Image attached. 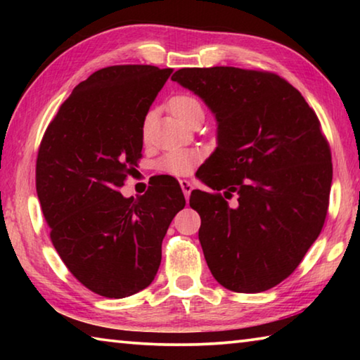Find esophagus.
Here are the masks:
<instances>
[{"label":"esophagus","instance_id":"34e87169","mask_svg":"<svg viewBox=\"0 0 360 360\" xmlns=\"http://www.w3.org/2000/svg\"><path fill=\"white\" fill-rule=\"evenodd\" d=\"M179 184H181L182 193H184L186 200H188V197H191V192L193 191V186H192V182H191V181H187V179H181V181H179Z\"/></svg>","mask_w":360,"mask_h":360}]
</instances>
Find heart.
Returning <instances> with one entry per match:
<instances>
[{"label": "heart", "instance_id": "obj_1", "mask_svg": "<svg viewBox=\"0 0 360 360\" xmlns=\"http://www.w3.org/2000/svg\"><path fill=\"white\" fill-rule=\"evenodd\" d=\"M169 109L181 122L187 124L195 115L203 114V108L197 98L191 95H176L169 100ZM152 130V114H148L143 122V139L148 141ZM202 160V154L195 149H176L169 150L157 163V168L162 173L172 176H187L191 174L198 162Z\"/></svg>", "mask_w": 360, "mask_h": 360}]
</instances>
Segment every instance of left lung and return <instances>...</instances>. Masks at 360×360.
Returning a JSON list of instances; mask_svg holds the SVG:
<instances>
[{"label":"left lung","mask_w":360,"mask_h":360,"mask_svg":"<svg viewBox=\"0 0 360 360\" xmlns=\"http://www.w3.org/2000/svg\"><path fill=\"white\" fill-rule=\"evenodd\" d=\"M172 81L214 114L217 148L203 182L233 193L192 192L202 217L206 264L225 289L275 288L300 264L326 221L332 157L314 114L295 87L273 72L214 66L182 68Z\"/></svg>","instance_id":"left-lung-1"}]
</instances>
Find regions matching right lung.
<instances>
[{"label":"right lung","mask_w":360,"mask_h":360,"mask_svg":"<svg viewBox=\"0 0 360 360\" xmlns=\"http://www.w3.org/2000/svg\"><path fill=\"white\" fill-rule=\"evenodd\" d=\"M172 68L117 65L76 85L47 127L36 192L53 248L79 283L124 298L154 281L162 241L186 198L163 179L138 198L119 191L143 149V122Z\"/></svg>","instance_id":"add662e5"}]
</instances>
